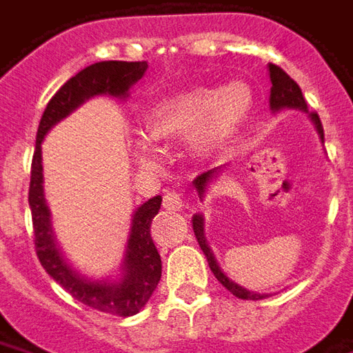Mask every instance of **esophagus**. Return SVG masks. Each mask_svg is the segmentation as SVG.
Listing matches in <instances>:
<instances>
[{
	"label": "esophagus",
	"mask_w": 353,
	"mask_h": 353,
	"mask_svg": "<svg viewBox=\"0 0 353 353\" xmlns=\"http://www.w3.org/2000/svg\"><path fill=\"white\" fill-rule=\"evenodd\" d=\"M162 206L172 212H179L183 208V194H179L176 191H168L162 199Z\"/></svg>",
	"instance_id": "obj_1"
}]
</instances>
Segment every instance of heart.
<instances>
[{"instance_id":"heart-1","label":"heart","mask_w":353,"mask_h":353,"mask_svg":"<svg viewBox=\"0 0 353 353\" xmlns=\"http://www.w3.org/2000/svg\"><path fill=\"white\" fill-rule=\"evenodd\" d=\"M252 109V94L242 85L229 87H194L170 94L149 109L145 115V136H134L132 151L141 164L157 161L153 141L172 143L189 139L200 157L217 153L242 128Z\"/></svg>"}]
</instances>
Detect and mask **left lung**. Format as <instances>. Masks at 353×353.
Masks as SVG:
<instances>
[{"label": "left lung", "instance_id": "left-lung-1", "mask_svg": "<svg viewBox=\"0 0 353 353\" xmlns=\"http://www.w3.org/2000/svg\"><path fill=\"white\" fill-rule=\"evenodd\" d=\"M268 72H270V81H272V88H270V108H272L274 111H278V109L283 108H296L308 111V105H306V100H304L301 87L289 77L288 73L281 70L280 65L270 64L268 65ZM310 117L312 121L316 123V128H318L319 136L323 139V126H321L319 115L314 111V113H310ZM215 174H217V168L208 170V172L200 174V176L194 179V187L199 189L200 194H204V189H206L208 181H210ZM192 230H194V236L199 240L202 252L206 255L208 265L212 268L214 276L221 281L225 288L229 289L232 295H236L238 299H245V301H259V299H265L266 295H259V293H253V291H248V289L240 288L238 283L230 281L229 278L221 272V268L217 266V263H215L214 259V253L210 252V248H208L206 244V238H204V219H202V215H194V217H192Z\"/></svg>", "mask_w": 353, "mask_h": 353}]
</instances>
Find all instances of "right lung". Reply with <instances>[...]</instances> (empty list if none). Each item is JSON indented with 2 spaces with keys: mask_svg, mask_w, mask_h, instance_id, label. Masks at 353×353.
Instances as JSON below:
<instances>
[{
  "mask_svg": "<svg viewBox=\"0 0 353 353\" xmlns=\"http://www.w3.org/2000/svg\"><path fill=\"white\" fill-rule=\"evenodd\" d=\"M147 62H96L81 70L75 77L62 85L43 111L41 123L37 128L35 151L32 159V177L28 202L32 210L34 223V244L37 259L47 272L79 303L90 308L113 316H134L138 314L151 299L162 276V261L151 238V223L161 210L162 199L147 200L138 208L132 219L130 238L124 257V276L117 283H100L81 278L79 274L68 266L58 252L54 238L50 232L49 208L43 199V166H41V141L45 134L73 109L81 105L96 94L126 96L128 88L141 79L145 73Z\"/></svg>",
  "mask_w": 353,
  "mask_h": 353,
  "instance_id": "right-lung-1",
  "label": "right lung"
}]
</instances>
